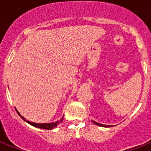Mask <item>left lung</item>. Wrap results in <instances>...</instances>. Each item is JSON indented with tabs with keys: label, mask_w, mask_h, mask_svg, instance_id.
<instances>
[{
	"label": "left lung",
	"mask_w": 151,
	"mask_h": 151,
	"mask_svg": "<svg viewBox=\"0 0 151 151\" xmlns=\"http://www.w3.org/2000/svg\"><path fill=\"white\" fill-rule=\"evenodd\" d=\"M92 122H94V124H96L97 125H99V126H102V127H110L111 125H103V124H101V123H98V122H94V121L92 120Z\"/></svg>",
	"instance_id": "1"
}]
</instances>
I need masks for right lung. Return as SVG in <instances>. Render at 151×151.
Here are the masks:
<instances>
[{"label": "right lung", "mask_w": 151, "mask_h": 151, "mask_svg": "<svg viewBox=\"0 0 151 151\" xmlns=\"http://www.w3.org/2000/svg\"><path fill=\"white\" fill-rule=\"evenodd\" d=\"M16 110H17V113H18L19 115L20 116L21 118H22V119H24L25 121H26V119H25V118L20 115V113H19L18 110H17V109H16ZM63 119V117H62V118H61L59 121H57V122H50V123H35V122H29V121H26V122H27L29 124L33 125V126H35V127H36V128H39V129H48V130H50V129L57 127V125H58L60 122H62Z\"/></svg>", "instance_id": "obj_1"}]
</instances>
